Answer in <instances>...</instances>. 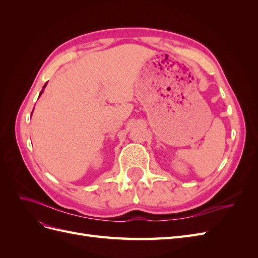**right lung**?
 I'll return each mask as SVG.
<instances>
[{"label": "right lung", "mask_w": 258, "mask_h": 258, "mask_svg": "<svg viewBox=\"0 0 258 258\" xmlns=\"http://www.w3.org/2000/svg\"><path fill=\"white\" fill-rule=\"evenodd\" d=\"M45 86H46V84H45V85H44V87H45ZM44 87H43V88H44ZM41 93H42V91H41ZM41 93H40V95H41Z\"/></svg>", "instance_id": "1"}]
</instances>
